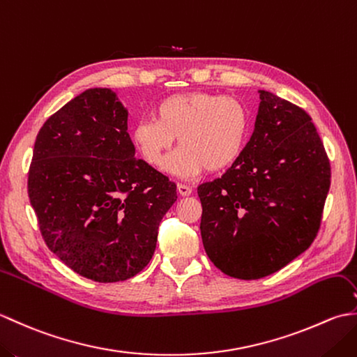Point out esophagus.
Returning <instances> with one entry per match:
<instances>
[{
	"label": "esophagus",
	"mask_w": 357,
	"mask_h": 357,
	"mask_svg": "<svg viewBox=\"0 0 357 357\" xmlns=\"http://www.w3.org/2000/svg\"><path fill=\"white\" fill-rule=\"evenodd\" d=\"M176 188H178V193L181 195V196H188V195H192V187L190 185H187V184H178L176 185Z\"/></svg>",
	"instance_id": "34e87169"
}]
</instances>
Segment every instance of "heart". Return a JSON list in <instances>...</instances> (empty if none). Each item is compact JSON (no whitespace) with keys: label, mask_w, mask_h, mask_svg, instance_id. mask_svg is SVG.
<instances>
[{"label":"heart","mask_w":357,"mask_h":357,"mask_svg":"<svg viewBox=\"0 0 357 357\" xmlns=\"http://www.w3.org/2000/svg\"><path fill=\"white\" fill-rule=\"evenodd\" d=\"M153 117L132 127V142L144 161L161 169L178 136L181 147L170 156L167 170L181 178L206 169L210 173L230 169L244 153L253 127L244 101L208 92L167 96L156 104Z\"/></svg>","instance_id":"1"}]
</instances>
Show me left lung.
Instances as JSON below:
<instances>
[{"instance_id":"8db88e82","label":"left lung","mask_w":357,"mask_h":357,"mask_svg":"<svg viewBox=\"0 0 357 357\" xmlns=\"http://www.w3.org/2000/svg\"><path fill=\"white\" fill-rule=\"evenodd\" d=\"M244 153L221 178L198 187L201 236L210 261L236 279H261L312 245L331 169L298 105L265 90Z\"/></svg>"}]
</instances>
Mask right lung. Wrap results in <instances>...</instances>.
<instances>
[{
	"label": "right lung",
	"mask_w": 357,
	"mask_h": 357,
	"mask_svg": "<svg viewBox=\"0 0 357 357\" xmlns=\"http://www.w3.org/2000/svg\"><path fill=\"white\" fill-rule=\"evenodd\" d=\"M127 110L110 89H89L36 135L27 192L43 239L67 267L96 282L130 279L155 253L176 184L142 159Z\"/></svg>",
	"instance_id": "add662e5"
}]
</instances>
